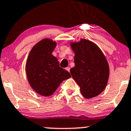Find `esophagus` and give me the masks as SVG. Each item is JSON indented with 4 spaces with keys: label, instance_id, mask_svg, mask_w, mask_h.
Listing matches in <instances>:
<instances>
[{
    "label": "esophagus",
    "instance_id": "obj_1",
    "mask_svg": "<svg viewBox=\"0 0 131 131\" xmlns=\"http://www.w3.org/2000/svg\"><path fill=\"white\" fill-rule=\"evenodd\" d=\"M66 70H67V71H68V72H70V67H67V68H66Z\"/></svg>",
    "mask_w": 131,
    "mask_h": 131
}]
</instances>
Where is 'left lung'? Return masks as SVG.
<instances>
[{"label": "left lung", "instance_id": "1", "mask_svg": "<svg viewBox=\"0 0 131 131\" xmlns=\"http://www.w3.org/2000/svg\"><path fill=\"white\" fill-rule=\"evenodd\" d=\"M70 45L74 53L75 66L70 70L72 78L85 98L96 97L106 88L110 77L105 55L97 45L86 39L71 41Z\"/></svg>", "mask_w": 131, "mask_h": 131}]
</instances>
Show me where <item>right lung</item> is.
<instances>
[{
  "mask_svg": "<svg viewBox=\"0 0 131 131\" xmlns=\"http://www.w3.org/2000/svg\"><path fill=\"white\" fill-rule=\"evenodd\" d=\"M57 45V41L45 38L36 43L28 54L25 66L27 80L40 95H52L63 81L71 78L52 54Z\"/></svg>",
  "mask_w": 131,
  "mask_h": 131,
  "instance_id": "obj_1",
  "label": "right lung"
}]
</instances>
